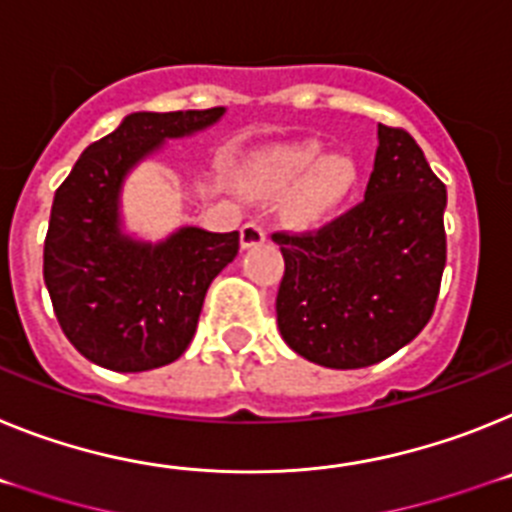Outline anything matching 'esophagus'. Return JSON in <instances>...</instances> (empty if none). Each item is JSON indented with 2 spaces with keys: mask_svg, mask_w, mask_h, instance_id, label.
<instances>
[{
  "mask_svg": "<svg viewBox=\"0 0 512 512\" xmlns=\"http://www.w3.org/2000/svg\"><path fill=\"white\" fill-rule=\"evenodd\" d=\"M265 229H262L260 224H255V221H250V224H244L242 229H239V244H242V250H250V247H260L262 242H265Z\"/></svg>",
  "mask_w": 512,
  "mask_h": 512,
  "instance_id": "obj_1",
  "label": "esophagus"
}]
</instances>
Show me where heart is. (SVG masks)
<instances>
[{
    "mask_svg": "<svg viewBox=\"0 0 512 512\" xmlns=\"http://www.w3.org/2000/svg\"><path fill=\"white\" fill-rule=\"evenodd\" d=\"M244 180L262 193H286L288 213L299 224L332 219L358 185L355 162L345 154H327L319 141H299L262 154L244 170Z\"/></svg>",
    "mask_w": 512,
    "mask_h": 512,
    "instance_id": "1",
    "label": "heart"
}]
</instances>
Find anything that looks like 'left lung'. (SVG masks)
Returning a JSON list of instances; mask_svg holds the SVG:
<instances>
[{
    "label": "left lung",
    "instance_id": "8db88e82",
    "mask_svg": "<svg viewBox=\"0 0 512 512\" xmlns=\"http://www.w3.org/2000/svg\"><path fill=\"white\" fill-rule=\"evenodd\" d=\"M446 185L407 131L379 126L366 201L317 234H273L286 260L275 314L293 353L366 368L415 340L446 268Z\"/></svg>",
    "mask_w": 512,
    "mask_h": 512
}]
</instances>
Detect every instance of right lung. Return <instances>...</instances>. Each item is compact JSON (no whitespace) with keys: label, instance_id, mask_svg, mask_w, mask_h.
<instances>
[{"label":"right lung","instance_id":"right-lung-1","mask_svg":"<svg viewBox=\"0 0 512 512\" xmlns=\"http://www.w3.org/2000/svg\"><path fill=\"white\" fill-rule=\"evenodd\" d=\"M226 108L131 113L82 151L56 190L43 281L61 330L87 361L121 373L177 361L211 281L239 252V231L180 226L141 239L126 226L123 185L167 141L216 126Z\"/></svg>","mask_w":512,"mask_h":512}]
</instances>
